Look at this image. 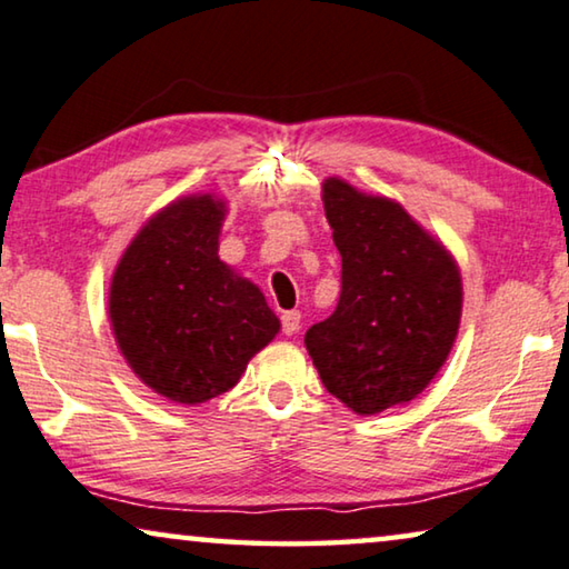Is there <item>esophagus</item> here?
<instances>
[{"label":"esophagus","instance_id":"esophagus-1","mask_svg":"<svg viewBox=\"0 0 569 569\" xmlns=\"http://www.w3.org/2000/svg\"><path fill=\"white\" fill-rule=\"evenodd\" d=\"M301 327V311H283L281 313V329L283 335H296Z\"/></svg>","mask_w":569,"mask_h":569}]
</instances>
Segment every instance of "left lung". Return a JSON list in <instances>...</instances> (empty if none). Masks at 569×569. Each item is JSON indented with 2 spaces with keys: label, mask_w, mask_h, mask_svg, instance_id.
Here are the masks:
<instances>
[{
  "label": "left lung",
  "mask_w": 569,
  "mask_h": 569,
  "mask_svg": "<svg viewBox=\"0 0 569 569\" xmlns=\"http://www.w3.org/2000/svg\"><path fill=\"white\" fill-rule=\"evenodd\" d=\"M325 211L342 256L339 301L303 342L325 388L358 413L417 398L460 327L452 258L398 207L329 178Z\"/></svg>",
  "instance_id": "8db88e82"
}]
</instances>
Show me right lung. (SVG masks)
<instances>
[{"label":"right lung","instance_id":"right-lung-1","mask_svg":"<svg viewBox=\"0 0 569 569\" xmlns=\"http://www.w3.org/2000/svg\"><path fill=\"white\" fill-rule=\"evenodd\" d=\"M222 201L189 197L152 217L114 270L117 345L142 383L176 403H203L240 380L281 329L258 286L219 260Z\"/></svg>","mask_w":569,"mask_h":569}]
</instances>
